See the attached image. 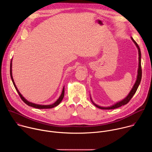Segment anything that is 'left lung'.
Segmentation results:
<instances>
[{"instance_id": "8db88e82", "label": "left lung", "mask_w": 152, "mask_h": 152, "mask_svg": "<svg viewBox=\"0 0 152 152\" xmlns=\"http://www.w3.org/2000/svg\"><path fill=\"white\" fill-rule=\"evenodd\" d=\"M132 40L133 41V42L135 43V45H136L138 50V60H139V64H138V75H137V78L136 80V82L133 86V88H132L131 91H130V93H129V94L127 95V96L124 98L123 100H122L121 101H120L118 102H117L115 104L111 106H108V107H102V106H100L97 104H96L92 100L91 97H90V99L91 101L92 102V103H93L94 105H95L96 107H97L98 108H100V109L102 110H113V109H115V108L119 107L123 105H124L126 104H127L131 99H132V97L134 96V95L135 94L138 88V86L141 82V77H142V69H141V50L140 49L139 46L138 45L137 43L136 42V41L133 39L132 37H131Z\"/></svg>"}]
</instances>
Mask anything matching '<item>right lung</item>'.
<instances>
[{
  "instance_id": "1",
  "label": "right lung",
  "mask_w": 152,
  "mask_h": 152,
  "mask_svg": "<svg viewBox=\"0 0 152 152\" xmlns=\"http://www.w3.org/2000/svg\"><path fill=\"white\" fill-rule=\"evenodd\" d=\"M10 76H11V78L12 79V83L14 84V87L15 88V90H17L18 95L20 96V97H21V100H22L26 104H28V106H31V107H35V108H38V109H50V108H52V107H54L56 106H58L60 103L62 101V100L64 98V86L63 87V89H62V93L61 94V96H59V97L58 99V100L53 104H48V105H42V104H35V103H32V102H30L29 101H28L24 97H23V96L21 95L20 94V93L19 92L18 90L17 89V86L15 84V82L14 81V79H13V77H12V60L11 61V64H10Z\"/></svg>"
}]
</instances>
